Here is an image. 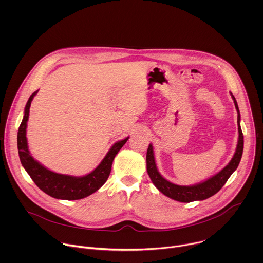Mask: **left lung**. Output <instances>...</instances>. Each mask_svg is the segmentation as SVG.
Instances as JSON below:
<instances>
[{"mask_svg": "<svg viewBox=\"0 0 263 263\" xmlns=\"http://www.w3.org/2000/svg\"><path fill=\"white\" fill-rule=\"evenodd\" d=\"M231 93V92H230ZM231 97L234 101L235 108L237 110V125H238V142L236 146V151L231 159V161L224 166L220 172H218L213 177L209 178L208 180L191 186H182L174 184L166 179H164L158 172L155 157H154V151H153V145L149 143L147 151H146V171L147 174L151 178L153 184L157 187L158 191L162 193L164 196L182 202V203H190L194 201H202L206 200L213 195H215L217 192L227 182V180L230 178V176L233 174V172L237 168L243 151V135L240 128V114L237 102L234 98V96L231 93Z\"/></svg>", "mask_w": 263, "mask_h": 263, "instance_id": "left-lung-1", "label": "left lung"}]
</instances>
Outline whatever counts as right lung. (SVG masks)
Masks as SVG:
<instances>
[{
  "instance_id": "obj_1",
  "label": "right lung",
  "mask_w": 263,
  "mask_h": 263,
  "mask_svg": "<svg viewBox=\"0 0 263 263\" xmlns=\"http://www.w3.org/2000/svg\"><path fill=\"white\" fill-rule=\"evenodd\" d=\"M33 92L25 107V115L17 132V148L22 165L29 174L34 183L47 195L60 200H80L96 193L100 187L107 181L111 165L116 155L119 153L123 145L127 142L129 137L116 142L111 146L102 162L91 173L83 177H74L69 175H62L54 173L39 161H36L30 154L28 149V142L26 137L27 122L29 119V112L31 102L34 96Z\"/></svg>"
}]
</instances>
